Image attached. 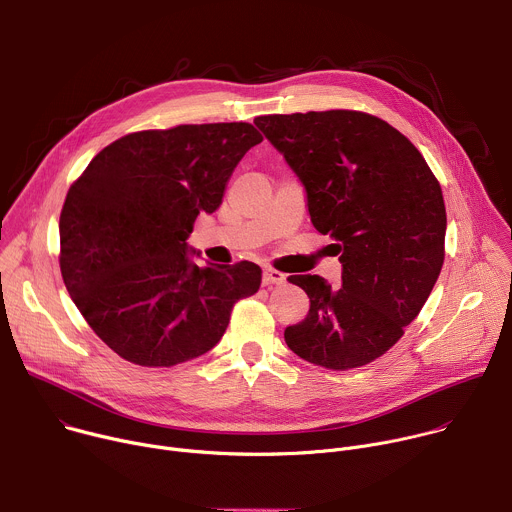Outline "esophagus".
Returning a JSON list of instances; mask_svg holds the SVG:
<instances>
[{"label": "esophagus", "instance_id": "obj_1", "mask_svg": "<svg viewBox=\"0 0 512 512\" xmlns=\"http://www.w3.org/2000/svg\"><path fill=\"white\" fill-rule=\"evenodd\" d=\"M261 281H263V285H279L285 281V273H281L277 269H263Z\"/></svg>", "mask_w": 512, "mask_h": 512}]
</instances>
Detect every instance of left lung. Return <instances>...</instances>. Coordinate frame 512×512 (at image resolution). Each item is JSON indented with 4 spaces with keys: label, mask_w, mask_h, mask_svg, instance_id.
Listing matches in <instances>:
<instances>
[{
    "label": "left lung",
    "mask_w": 512,
    "mask_h": 512,
    "mask_svg": "<svg viewBox=\"0 0 512 512\" xmlns=\"http://www.w3.org/2000/svg\"><path fill=\"white\" fill-rule=\"evenodd\" d=\"M255 125L304 184L312 225L336 243L342 285L291 275L308 316L283 338L300 358L348 371L385 354L444 265L446 204L415 145L360 111L263 115Z\"/></svg>",
    "instance_id": "1"
}]
</instances>
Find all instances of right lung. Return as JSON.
Instances as JSON below:
<instances>
[{
    "label": "right lung",
    "instance_id": "right-lung-1",
    "mask_svg": "<svg viewBox=\"0 0 512 512\" xmlns=\"http://www.w3.org/2000/svg\"><path fill=\"white\" fill-rule=\"evenodd\" d=\"M251 123L129 133L101 150L60 212V271L95 334L139 367H174L223 338L233 306L253 296L251 261L198 267L186 239L212 214L243 156Z\"/></svg>",
    "mask_w": 512,
    "mask_h": 512
}]
</instances>
